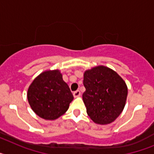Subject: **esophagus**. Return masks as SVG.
Listing matches in <instances>:
<instances>
[{"label": "esophagus", "mask_w": 154, "mask_h": 154, "mask_svg": "<svg viewBox=\"0 0 154 154\" xmlns=\"http://www.w3.org/2000/svg\"><path fill=\"white\" fill-rule=\"evenodd\" d=\"M80 94H81V92L79 90H76L73 92V96H74V97H78L80 96Z\"/></svg>", "instance_id": "esophagus-1"}]
</instances>
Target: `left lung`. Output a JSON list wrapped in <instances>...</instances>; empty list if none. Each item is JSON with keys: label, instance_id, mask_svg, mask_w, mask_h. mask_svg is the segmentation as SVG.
Returning a JSON list of instances; mask_svg holds the SVG:
<instances>
[{"label": "left lung", "instance_id": "obj_1", "mask_svg": "<svg viewBox=\"0 0 154 154\" xmlns=\"http://www.w3.org/2000/svg\"><path fill=\"white\" fill-rule=\"evenodd\" d=\"M82 99L87 114L96 123L109 124L120 115L127 97V86L117 73L98 66L84 73Z\"/></svg>", "mask_w": 154, "mask_h": 154}]
</instances>
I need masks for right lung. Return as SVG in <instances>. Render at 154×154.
<instances>
[{"instance_id": "right-lung-1", "label": "right lung", "mask_w": 154, "mask_h": 154, "mask_svg": "<svg viewBox=\"0 0 154 154\" xmlns=\"http://www.w3.org/2000/svg\"><path fill=\"white\" fill-rule=\"evenodd\" d=\"M28 99L37 115L52 120L67 111L73 95L59 71H46L39 75L29 86Z\"/></svg>"}]
</instances>
